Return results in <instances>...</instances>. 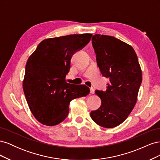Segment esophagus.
<instances>
[{
  "label": "esophagus",
  "mask_w": 160,
  "mask_h": 160,
  "mask_svg": "<svg viewBox=\"0 0 160 160\" xmlns=\"http://www.w3.org/2000/svg\"><path fill=\"white\" fill-rule=\"evenodd\" d=\"M90 93H91V94H94L95 93V89L93 88H90Z\"/></svg>",
  "instance_id": "1"
}]
</instances>
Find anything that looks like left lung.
<instances>
[{"label": "left lung", "mask_w": 160, "mask_h": 160, "mask_svg": "<svg viewBox=\"0 0 160 160\" xmlns=\"http://www.w3.org/2000/svg\"><path fill=\"white\" fill-rule=\"evenodd\" d=\"M97 63L109 79L105 91H96L101 105L91 118L100 126L113 128L123 123L137 102L142 72L132 46L112 36L96 34L92 37Z\"/></svg>", "instance_id": "left-lung-1"}]
</instances>
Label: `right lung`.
Returning <instances> with one entry per match:
<instances>
[{"instance_id":"add662e5","label":"right lung","mask_w":160,"mask_h":160,"mask_svg":"<svg viewBox=\"0 0 160 160\" xmlns=\"http://www.w3.org/2000/svg\"><path fill=\"white\" fill-rule=\"evenodd\" d=\"M92 34L69 35L41 41L28 57L22 81L31 113L38 122L54 126L69 114L72 99L85 97L89 88L65 82L72 55L90 41Z\"/></svg>"}]
</instances>
